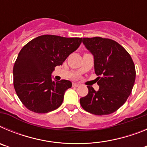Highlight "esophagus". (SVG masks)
<instances>
[{
	"instance_id": "34e87169",
	"label": "esophagus",
	"mask_w": 147,
	"mask_h": 147,
	"mask_svg": "<svg viewBox=\"0 0 147 147\" xmlns=\"http://www.w3.org/2000/svg\"><path fill=\"white\" fill-rule=\"evenodd\" d=\"M80 85V84H79V83H74L73 84V86L74 87H79Z\"/></svg>"
}]
</instances>
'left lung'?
I'll return each mask as SVG.
<instances>
[{
    "label": "left lung",
    "mask_w": 147,
    "mask_h": 147,
    "mask_svg": "<svg viewBox=\"0 0 147 147\" xmlns=\"http://www.w3.org/2000/svg\"><path fill=\"white\" fill-rule=\"evenodd\" d=\"M94 57L98 91L88 86V93L80 98L82 107L90 113L109 115L126 102L135 84L136 68L131 56L115 40L100 37L83 38Z\"/></svg>",
    "instance_id": "left-lung-1"
}]
</instances>
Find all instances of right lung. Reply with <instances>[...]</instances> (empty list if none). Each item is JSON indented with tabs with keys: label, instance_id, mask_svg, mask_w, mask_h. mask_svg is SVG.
I'll use <instances>...</instances> for the list:
<instances>
[{
	"label": "right lung",
	"instance_id": "obj_1",
	"mask_svg": "<svg viewBox=\"0 0 147 147\" xmlns=\"http://www.w3.org/2000/svg\"><path fill=\"white\" fill-rule=\"evenodd\" d=\"M82 39L41 35L20 50L13 67V84L28 110L46 113L62 105L65 92L72 84L65 80L53 81L51 73L79 48Z\"/></svg>",
	"mask_w": 147,
	"mask_h": 147
}]
</instances>
